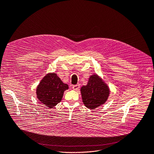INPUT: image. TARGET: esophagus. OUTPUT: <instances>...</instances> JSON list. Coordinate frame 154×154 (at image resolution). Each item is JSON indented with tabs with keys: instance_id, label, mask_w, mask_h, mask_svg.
I'll return each mask as SVG.
<instances>
[{
	"instance_id": "1",
	"label": "esophagus",
	"mask_w": 154,
	"mask_h": 154,
	"mask_svg": "<svg viewBox=\"0 0 154 154\" xmlns=\"http://www.w3.org/2000/svg\"><path fill=\"white\" fill-rule=\"evenodd\" d=\"M79 88H80V85L79 84L74 85L72 86V89H73V90H74V91H77L79 89Z\"/></svg>"
}]
</instances>
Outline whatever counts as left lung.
<instances>
[{
    "label": "left lung",
    "instance_id": "8db88e82",
    "mask_svg": "<svg viewBox=\"0 0 154 154\" xmlns=\"http://www.w3.org/2000/svg\"><path fill=\"white\" fill-rule=\"evenodd\" d=\"M82 102L86 108L94 109L108 100L110 89L103 80L96 73L89 78L88 84L81 88Z\"/></svg>",
    "mask_w": 154,
    "mask_h": 154
}]
</instances>
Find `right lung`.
Returning a JSON list of instances; mask_svg holds the SVG:
<instances>
[{
  "instance_id": "right-lung-1",
  "label": "right lung",
  "mask_w": 154,
  "mask_h": 154,
  "mask_svg": "<svg viewBox=\"0 0 154 154\" xmlns=\"http://www.w3.org/2000/svg\"><path fill=\"white\" fill-rule=\"evenodd\" d=\"M69 85L64 84L56 73H48L37 86L36 97L42 104L52 108L61 101Z\"/></svg>"
}]
</instances>
